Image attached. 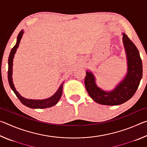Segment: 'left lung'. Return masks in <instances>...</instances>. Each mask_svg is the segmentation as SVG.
<instances>
[{
    "instance_id": "left-lung-1",
    "label": "left lung",
    "mask_w": 147,
    "mask_h": 147,
    "mask_svg": "<svg viewBox=\"0 0 147 147\" xmlns=\"http://www.w3.org/2000/svg\"><path fill=\"white\" fill-rule=\"evenodd\" d=\"M123 36L128 71L126 76L113 91H105L98 88L93 74L86 71L84 80L86 90L93 100L102 105H119L128 101L135 94L142 78L143 65L138 49L127 35L123 33Z\"/></svg>"
}]
</instances>
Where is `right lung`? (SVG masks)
<instances>
[{
  "label": "right lung",
  "mask_w": 147,
  "mask_h": 147,
  "mask_svg": "<svg viewBox=\"0 0 147 147\" xmlns=\"http://www.w3.org/2000/svg\"><path fill=\"white\" fill-rule=\"evenodd\" d=\"M24 32L23 30L19 32V34L17 36V43L12 49L11 50L10 54H9V58H8V78L9 86H10L11 89L13 91L15 94H16L17 97L19 99V100L21 102V103L24 104L28 108H33V109H43V108H47L52 107L58 103L59 99L61 98V94H62V88H63V82L59 86L58 91L56 93L52 96L51 97L49 98L44 99V100H32V99H27L23 97V96L20 95V94L17 91L16 88L14 87L13 83V79H12V66H13V59L14 58V55L16 53V51L19 45L20 41L23 36Z\"/></svg>",
  "instance_id": "obj_1"
}]
</instances>
